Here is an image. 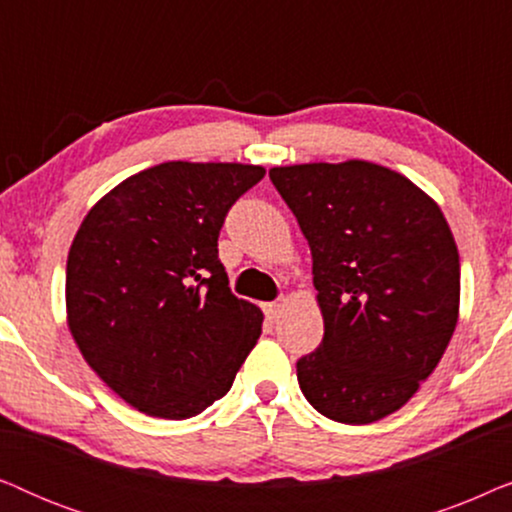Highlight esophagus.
Here are the masks:
<instances>
[{
    "instance_id": "esophagus-1",
    "label": "esophagus",
    "mask_w": 512,
    "mask_h": 512,
    "mask_svg": "<svg viewBox=\"0 0 512 512\" xmlns=\"http://www.w3.org/2000/svg\"><path fill=\"white\" fill-rule=\"evenodd\" d=\"M282 307H284V298L272 300V303H265V305H263L265 317H268V319H277L279 314H282Z\"/></svg>"
}]
</instances>
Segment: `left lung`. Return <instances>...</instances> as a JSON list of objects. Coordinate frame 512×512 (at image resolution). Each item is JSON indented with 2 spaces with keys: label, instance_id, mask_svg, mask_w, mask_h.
Returning <instances> with one entry per match:
<instances>
[{
  "label": "left lung",
  "instance_id": "8db88e82",
  "mask_svg": "<svg viewBox=\"0 0 512 512\" xmlns=\"http://www.w3.org/2000/svg\"><path fill=\"white\" fill-rule=\"evenodd\" d=\"M312 251L324 340L298 359L310 405L370 424L415 396L459 319V251L443 212L389 167H272Z\"/></svg>",
  "mask_w": 512,
  "mask_h": 512
}]
</instances>
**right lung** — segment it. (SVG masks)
Instances as JSON below:
<instances>
[{"mask_svg":"<svg viewBox=\"0 0 512 512\" xmlns=\"http://www.w3.org/2000/svg\"><path fill=\"white\" fill-rule=\"evenodd\" d=\"M258 165L172 160L132 174L83 219L67 258V324L83 359L139 412L200 415L228 394L263 312L219 261L228 209Z\"/></svg>","mask_w":512,"mask_h":512,"instance_id":"right-lung-1","label":"right lung"}]
</instances>
